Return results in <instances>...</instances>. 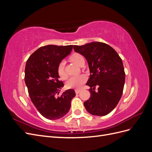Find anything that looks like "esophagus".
Instances as JSON below:
<instances>
[{"instance_id":"1","label":"esophagus","mask_w":152,"mask_h":152,"mask_svg":"<svg viewBox=\"0 0 152 152\" xmlns=\"http://www.w3.org/2000/svg\"><path fill=\"white\" fill-rule=\"evenodd\" d=\"M75 93L76 94H79L80 92L81 91V89H75Z\"/></svg>"}]
</instances>
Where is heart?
I'll return each mask as SVG.
<instances>
[{
  "instance_id": "heart-1",
  "label": "heart",
  "mask_w": 152,
  "mask_h": 152,
  "mask_svg": "<svg viewBox=\"0 0 152 152\" xmlns=\"http://www.w3.org/2000/svg\"><path fill=\"white\" fill-rule=\"evenodd\" d=\"M70 59L72 61L75 63L77 65L80 64L83 60L84 58L80 54L73 53L70 56ZM65 62L64 61L59 63L58 66V73L59 77L62 79H66L67 78V74L65 70ZM87 80V77L84 75H79L70 77L66 82V86L68 88H76L79 89L83 85Z\"/></svg>"
}]
</instances>
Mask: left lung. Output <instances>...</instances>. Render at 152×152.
Segmentation results:
<instances>
[{
  "label": "left lung",
  "instance_id": "8db88e82",
  "mask_svg": "<svg viewBox=\"0 0 152 152\" xmlns=\"http://www.w3.org/2000/svg\"><path fill=\"white\" fill-rule=\"evenodd\" d=\"M75 52L87 59L90 77L86 83L91 96L84 103L91 115L104 116L116 107L122 95L126 74L122 59L109 45L93 42L73 45ZM98 87V91L94 89Z\"/></svg>",
  "mask_w": 152,
  "mask_h": 152
}]
</instances>
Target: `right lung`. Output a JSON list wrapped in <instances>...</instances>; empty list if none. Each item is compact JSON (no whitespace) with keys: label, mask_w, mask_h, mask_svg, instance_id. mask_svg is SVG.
Here are the masks:
<instances>
[{"label":"right lung","mask_w":152,"mask_h":152,"mask_svg":"<svg viewBox=\"0 0 152 152\" xmlns=\"http://www.w3.org/2000/svg\"><path fill=\"white\" fill-rule=\"evenodd\" d=\"M73 45H48L40 47L26 61L25 81L31 101L43 117L59 119L69 112L75 91L70 89L58 96L64 86L59 80L58 66L72 50Z\"/></svg>","instance_id":"obj_1"}]
</instances>
